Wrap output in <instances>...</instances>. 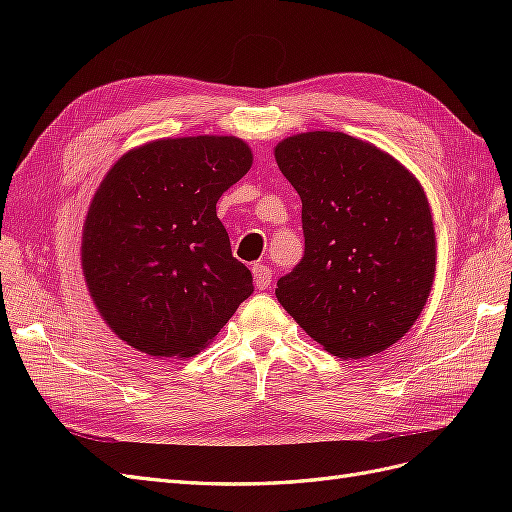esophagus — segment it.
Listing matches in <instances>:
<instances>
[{"mask_svg": "<svg viewBox=\"0 0 512 512\" xmlns=\"http://www.w3.org/2000/svg\"><path fill=\"white\" fill-rule=\"evenodd\" d=\"M252 273H254V284L258 286V290H265L271 286V280H273V273L267 265H262V262H256V265L252 267Z\"/></svg>", "mask_w": 512, "mask_h": 512, "instance_id": "1", "label": "esophagus"}]
</instances>
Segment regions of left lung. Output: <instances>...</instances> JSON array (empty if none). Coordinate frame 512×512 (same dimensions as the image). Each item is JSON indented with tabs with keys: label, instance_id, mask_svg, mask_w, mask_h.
Segmentation results:
<instances>
[{
	"label": "left lung",
	"instance_id": "8db88e82",
	"mask_svg": "<svg viewBox=\"0 0 512 512\" xmlns=\"http://www.w3.org/2000/svg\"><path fill=\"white\" fill-rule=\"evenodd\" d=\"M301 196L305 254L275 297L339 359L404 337L429 299L436 232L421 183L393 156L344 132H303L275 147Z\"/></svg>",
	"mask_w": 512,
	"mask_h": 512
}]
</instances>
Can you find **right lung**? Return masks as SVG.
<instances>
[{
	"instance_id": "right-lung-1",
	"label": "right lung",
	"mask_w": 512,
	"mask_h": 512,
	"mask_svg": "<svg viewBox=\"0 0 512 512\" xmlns=\"http://www.w3.org/2000/svg\"><path fill=\"white\" fill-rule=\"evenodd\" d=\"M252 160L235 136L160 138L106 173L83 224L81 262L100 316L128 346L188 359L254 292L215 211Z\"/></svg>"
}]
</instances>
